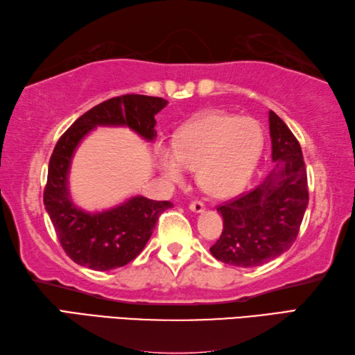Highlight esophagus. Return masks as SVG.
<instances>
[{
  "label": "esophagus",
  "instance_id": "34e87169",
  "mask_svg": "<svg viewBox=\"0 0 355 355\" xmlns=\"http://www.w3.org/2000/svg\"><path fill=\"white\" fill-rule=\"evenodd\" d=\"M189 209L192 211V212H196V214H200V212H203L205 211V203L203 201H192V203L189 205Z\"/></svg>",
  "mask_w": 355,
  "mask_h": 355
}]
</instances>
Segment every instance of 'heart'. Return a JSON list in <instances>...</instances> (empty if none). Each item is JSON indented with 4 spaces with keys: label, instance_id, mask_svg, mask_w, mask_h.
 Listing matches in <instances>:
<instances>
[{
    "label": "heart",
    "instance_id": "1",
    "mask_svg": "<svg viewBox=\"0 0 355 355\" xmlns=\"http://www.w3.org/2000/svg\"><path fill=\"white\" fill-rule=\"evenodd\" d=\"M265 143L259 121L227 114H206L177 132L173 146L157 144L163 175L183 183L187 169H197L201 189L231 197L254 175Z\"/></svg>",
    "mask_w": 355,
    "mask_h": 355
}]
</instances>
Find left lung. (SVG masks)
Segmentation results:
<instances>
[{
    "label": "left lung",
    "instance_id": "8db88e82",
    "mask_svg": "<svg viewBox=\"0 0 355 355\" xmlns=\"http://www.w3.org/2000/svg\"><path fill=\"white\" fill-rule=\"evenodd\" d=\"M269 132L274 169L252 191L217 207L223 232L211 254L226 265L255 268L286 252L308 207V175L300 143L272 110Z\"/></svg>",
    "mask_w": 355,
    "mask_h": 355
}]
</instances>
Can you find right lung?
Masks as SVG:
<instances>
[{
    "label": "right lung",
    "mask_w": 355,
    "mask_h": 355,
    "mask_svg": "<svg viewBox=\"0 0 355 355\" xmlns=\"http://www.w3.org/2000/svg\"><path fill=\"white\" fill-rule=\"evenodd\" d=\"M168 101L158 96L121 95L96 104L61 135L49 162L44 206L61 248L76 265L110 270L128 265L150 239L158 217L173 205L135 196L112 209L87 212L73 205L69 171L76 148L96 126H126L154 141L155 115Z\"/></svg>",
    "instance_id": "right-lung-1"
}]
</instances>
